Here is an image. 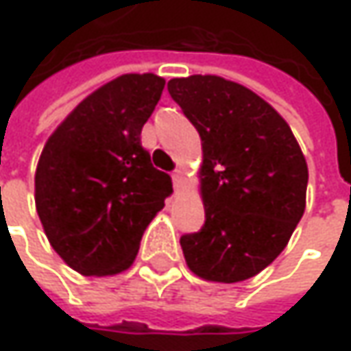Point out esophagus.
I'll return each mask as SVG.
<instances>
[{"label": "esophagus", "mask_w": 351, "mask_h": 351, "mask_svg": "<svg viewBox=\"0 0 351 351\" xmlns=\"http://www.w3.org/2000/svg\"><path fill=\"white\" fill-rule=\"evenodd\" d=\"M171 180H173V187L180 189L182 184H184V173H182V169H176V171L171 173Z\"/></svg>", "instance_id": "esophagus-1"}]
</instances>
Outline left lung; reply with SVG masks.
Masks as SVG:
<instances>
[{"mask_svg":"<svg viewBox=\"0 0 351 351\" xmlns=\"http://www.w3.org/2000/svg\"><path fill=\"white\" fill-rule=\"evenodd\" d=\"M199 132L205 223L182 235L187 267L239 282L282 253L306 207L308 166L285 118L253 90L213 75L167 82Z\"/></svg>","mask_w":351,"mask_h":351,"instance_id":"obj_1","label":"left lung"}]
</instances>
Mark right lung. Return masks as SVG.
Instances as JSON below:
<instances>
[{
    "instance_id": "add662e5",
    "label": "right lung",
    "mask_w": 351,
    "mask_h": 351,
    "mask_svg": "<svg viewBox=\"0 0 351 351\" xmlns=\"http://www.w3.org/2000/svg\"><path fill=\"white\" fill-rule=\"evenodd\" d=\"M164 84L152 73L106 82L66 116L41 152L39 219L51 247L84 276L126 271L173 191L140 140Z\"/></svg>"
}]
</instances>
